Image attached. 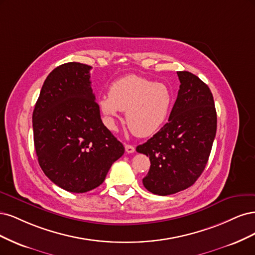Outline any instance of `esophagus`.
Segmentation results:
<instances>
[{
  "label": "esophagus",
  "instance_id": "esophagus-1",
  "mask_svg": "<svg viewBox=\"0 0 255 255\" xmlns=\"http://www.w3.org/2000/svg\"><path fill=\"white\" fill-rule=\"evenodd\" d=\"M125 150H126V152H127V153H132V152H134L135 148H134V147H133L132 145L126 144V145H125Z\"/></svg>",
  "mask_w": 255,
  "mask_h": 255
}]
</instances>
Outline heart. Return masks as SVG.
Listing matches in <instances>:
<instances>
[{"instance_id":"heart-1","label":"heart","mask_w":255,"mask_h":255,"mask_svg":"<svg viewBox=\"0 0 255 255\" xmlns=\"http://www.w3.org/2000/svg\"><path fill=\"white\" fill-rule=\"evenodd\" d=\"M172 104L169 88L137 75L123 77L111 85L109 95L98 100L109 127L120 111H126V123L131 132L146 137L154 134L166 122Z\"/></svg>"}]
</instances>
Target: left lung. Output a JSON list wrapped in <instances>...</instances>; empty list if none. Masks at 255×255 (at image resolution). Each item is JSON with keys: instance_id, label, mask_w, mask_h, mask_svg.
Segmentation results:
<instances>
[{"instance_id": "8db88e82", "label": "left lung", "mask_w": 255, "mask_h": 255, "mask_svg": "<svg viewBox=\"0 0 255 255\" xmlns=\"http://www.w3.org/2000/svg\"><path fill=\"white\" fill-rule=\"evenodd\" d=\"M177 74L181 85L168 123L136 147L150 160L143 184L160 196L183 191L196 182L216 135L217 116L210 88L190 72Z\"/></svg>"}]
</instances>
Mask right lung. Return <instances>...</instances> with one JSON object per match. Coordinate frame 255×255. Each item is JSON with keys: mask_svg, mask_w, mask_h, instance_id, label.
Wrapping results in <instances>:
<instances>
[{"mask_svg": "<svg viewBox=\"0 0 255 255\" xmlns=\"http://www.w3.org/2000/svg\"><path fill=\"white\" fill-rule=\"evenodd\" d=\"M90 70L79 62L57 67L46 77L32 112L39 165L53 183L71 193L100 186L125 152L103 124Z\"/></svg>", "mask_w": 255, "mask_h": 255, "instance_id": "right-lung-1", "label": "right lung"}]
</instances>
